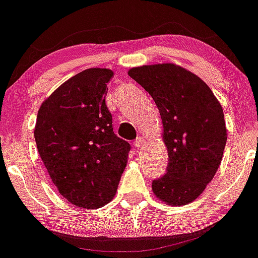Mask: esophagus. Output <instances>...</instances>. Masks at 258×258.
<instances>
[{
	"label": "esophagus",
	"instance_id": "34e87169",
	"mask_svg": "<svg viewBox=\"0 0 258 258\" xmlns=\"http://www.w3.org/2000/svg\"><path fill=\"white\" fill-rule=\"evenodd\" d=\"M134 146L137 147V148H143V146H144V139L142 138V137H138V138L136 139V141H134Z\"/></svg>",
	"mask_w": 258,
	"mask_h": 258
}]
</instances>
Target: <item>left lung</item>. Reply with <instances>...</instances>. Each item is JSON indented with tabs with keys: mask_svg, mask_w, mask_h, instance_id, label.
I'll use <instances>...</instances> for the list:
<instances>
[{
	"mask_svg": "<svg viewBox=\"0 0 258 258\" xmlns=\"http://www.w3.org/2000/svg\"><path fill=\"white\" fill-rule=\"evenodd\" d=\"M127 75L151 95L163 122L168 164L152 182L153 192L168 205L188 204L222 162L227 143L222 106L204 81L176 64L143 66Z\"/></svg>",
	"mask_w": 258,
	"mask_h": 258,
	"instance_id": "1",
	"label": "left lung"
}]
</instances>
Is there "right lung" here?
I'll list each match as a JSON object with an SVG mask.
<instances>
[{
	"mask_svg": "<svg viewBox=\"0 0 258 258\" xmlns=\"http://www.w3.org/2000/svg\"><path fill=\"white\" fill-rule=\"evenodd\" d=\"M114 76L88 68L60 85L41 104L36 147L51 181L71 204L97 209L116 194L131 144L112 132L105 102Z\"/></svg>",
	"mask_w": 258,
	"mask_h": 258,
	"instance_id": "1",
	"label": "right lung"
}]
</instances>
